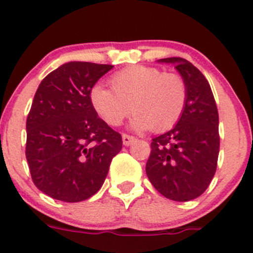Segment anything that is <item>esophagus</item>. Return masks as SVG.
<instances>
[{"label": "esophagus", "mask_w": 253, "mask_h": 253, "mask_svg": "<svg viewBox=\"0 0 253 253\" xmlns=\"http://www.w3.org/2000/svg\"><path fill=\"white\" fill-rule=\"evenodd\" d=\"M122 139H123V144H124L125 146H129L134 140H135V138H134V136L128 135V134H123Z\"/></svg>", "instance_id": "esophagus-1"}]
</instances>
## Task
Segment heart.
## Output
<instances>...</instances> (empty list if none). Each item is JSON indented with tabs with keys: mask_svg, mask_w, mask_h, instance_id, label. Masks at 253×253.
Listing matches in <instances>:
<instances>
[{
	"mask_svg": "<svg viewBox=\"0 0 253 253\" xmlns=\"http://www.w3.org/2000/svg\"><path fill=\"white\" fill-rule=\"evenodd\" d=\"M109 82L113 91L95 84L89 93L92 108L108 125L118 126L133 110V130L161 133L172 128L184 113L186 84L179 74L131 66L110 77Z\"/></svg>",
	"mask_w": 253,
	"mask_h": 253,
	"instance_id": "obj_1",
	"label": "heart"
}]
</instances>
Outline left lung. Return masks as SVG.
<instances>
[{
    "label": "left lung",
    "instance_id": "1",
    "mask_svg": "<svg viewBox=\"0 0 253 253\" xmlns=\"http://www.w3.org/2000/svg\"><path fill=\"white\" fill-rule=\"evenodd\" d=\"M174 64L186 84V104L171 130L153 139L145 171L153 186L174 201H190L205 192L217 168L218 113L208 79L189 61Z\"/></svg>",
    "mask_w": 253,
    "mask_h": 253
}]
</instances>
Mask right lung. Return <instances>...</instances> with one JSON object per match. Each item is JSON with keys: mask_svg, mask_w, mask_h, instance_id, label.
<instances>
[{"mask_svg": "<svg viewBox=\"0 0 253 253\" xmlns=\"http://www.w3.org/2000/svg\"><path fill=\"white\" fill-rule=\"evenodd\" d=\"M113 66L69 62L38 86L26 123V158L33 182L64 203L89 199L102 187L122 135L98 117L89 100Z\"/></svg>", "mask_w": 253, "mask_h": 253, "instance_id": "1", "label": "right lung"}]
</instances>
